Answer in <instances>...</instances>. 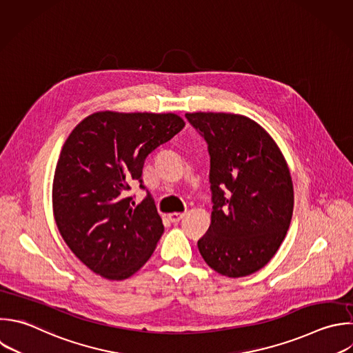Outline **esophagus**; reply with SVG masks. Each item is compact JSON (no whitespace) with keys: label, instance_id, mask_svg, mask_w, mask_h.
Here are the masks:
<instances>
[{"label":"esophagus","instance_id":"1","mask_svg":"<svg viewBox=\"0 0 353 353\" xmlns=\"http://www.w3.org/2000/svg\"><path fill=\"white\" fill-rule=\"evenodd\" d=\"M182 218H183V214H182V212H171V214H168V219H170L172 223L179 222Z\"/></svg>","mask_w":353,"mask_h":353}]
</instances>
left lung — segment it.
Returning a JSON list of instances; mask_svg holds the SVG:
<instances>
[{"instance_id":"8db88e82","label":"left lung","mask_w":353,"mask_h":353,"mask_svg":"<svg viewBox=\"0 0 353 353\" xmlns=\"http://www.w3.org/2000/svg\"><path fill=\"white\" fill-rule=\"evenodd\" d=\"M211 157V225L197 241L207 265L244 277L263 268L290 228L294 189L287 161L256 121L233 113H186Z\"/></svg>"}]
</instances>
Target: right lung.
Returning a JSON list of instances; mask_svg holds the SVG:
<instances>
[{
  "label": "right lung",
  "mask_w": 353,
  "mask_h": 353,
  "mask_svg": "<svg viewBox=\"0 0 353 353\" xmlns=\"http://www.w3.org/2000/svg\"><path fill=\"white\" fill-rule=\"evenodd\" d=\"M185 127L175 113L97 112L66 139L54 175L52 208L68 247L92 272L124 280L152 256L164 226L150 194L135 205L146 157Z\"/></svg>",
  "instance_id": "right-lung-1"
}]
</instances>
